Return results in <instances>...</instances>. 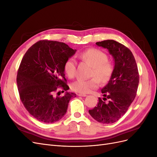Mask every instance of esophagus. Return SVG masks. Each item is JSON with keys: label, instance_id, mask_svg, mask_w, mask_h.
Returning <instances> with one entry per match:
<instances>
[{"label": "esophagus", "instance_id": "obj_1", "mask_svg": "<svg viewBox=\"0 0 157 157\" xmlns=\"http://www.w3.org/2000/svg\"><path fill=\"white\" fill-rule=\"evenodd\" d=\"M78 96H81V97H86V94H78Z\"/></svg>", "mask_w": 157, "mask_h": 157}]
</instances>
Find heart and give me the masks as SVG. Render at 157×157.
Listing matches in <instances>:
<instances>
[{"instance_id": "1", "label": "heart", "mask_w": 157, "mask_h": 157, "mask_svg": "<svg viewBox=\"0 0 157 157\" xmlns=\"http://www.w3.org/2000/svg\"><path fill=\"white\" fill-rule=\"evenodd\" d=\"M79 58L92 67V76L94 78L85 80L78 78L71 84V89L73 91L81 94H87L99 86V81L103 83L107 82L110 80L113 73V65L108 60L107 55L98 48H89L82 52ZM76 60L70 58L64 63V71L69 78H73L76 71Z\"/></svg>"}]
</instances>
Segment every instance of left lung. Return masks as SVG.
<instances>
[{
  "label": "left lung",
  "mask_w": 157,
  "mask_h": 157,
  "mask_svg": "<svg viewBox=\"0 0 157 157\" xmlns=\"http://www.w3.org/2000/svg\"><path fill=\"white\" fill-rule=\"evenodd\" d=\"M96 44L108 50L115 66L108 84L101 89L104 98H99L97 106L89 113L99 122L111 124L124 115L135 99L140 80L138 69L132 52L125 46L113 40Z\"/></svg>",
  "instance_id": "8db88e82"
}]
</instances>
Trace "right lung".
I'll list each match as a JSON object with an SVG mask.
<instances>
[{
	"label": "right lung",
	"instance_id": "right-lung-1",
	"mask_svg": "<svg viewBox=\"0 0 157 157\" xmlns=\"http://www.w3.org/2000/svg\"><path fill=\"white\" fill-rule=\"evenodd\" d=\"M76 50L63 42L43 40L31 46L23 57L17 75L20 99L36 120L53 123L63 117L71 98L76 94L66 92L55 96L58 88L69 89L65 78L64 63Z\"/></svg>",
	"mask_w": 157,
	"mask_h": 157
}]
</instances>
